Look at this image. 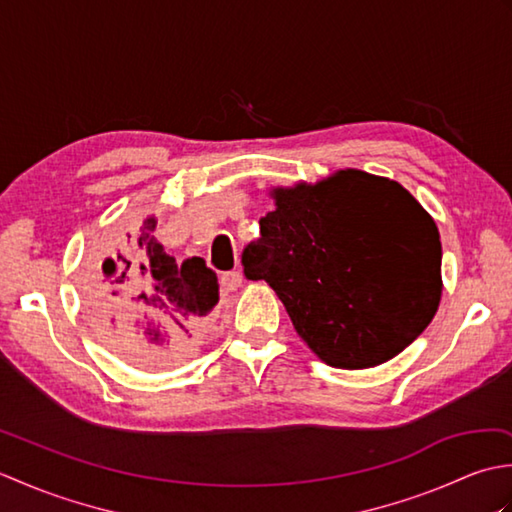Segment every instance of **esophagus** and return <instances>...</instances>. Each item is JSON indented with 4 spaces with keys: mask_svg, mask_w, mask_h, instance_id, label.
<instances>
[{
    "mask_svg": "<svg viewBox=\"0 0 512 512\" xmlns=\"http://www.w3.org/2000/svg\"><path fill=\"white\" fill-rule=\"evenodd\" d=\"M242 279L244 277H242V273H239V270H228V273H224L220 277V286H222L224 292H233V290L242 286Z\"/></svg>",
    "mask_w": 512,
    "mask_h": 512,
    "instance_id": "obj_1",
    "label": "esophagus"
}]
</instances>
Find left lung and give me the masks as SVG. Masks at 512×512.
Returning a JSON list of instances; mask_svg holds the SVG:
<instances>
[{
  "instance_id": "obj_1",
  "label": "left lung",
  "mask_w": 512,
  "mask_h": 512,
  "mask_svg": "<svg viewBox=\"0 0 512 512\" xmlns=\"http://www.w3.org/2000/svg\"><path fill=\"white\" fill-rule=\"evenodd\" d=\"M270 195L244 275L277 292L323 363L376 367L418 339L440 306L442 244L402 184L341 169Z\"/></svg>"
}]
</instances>
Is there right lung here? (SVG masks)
Returning a JSON list of instances; mask_svg holds the SVG:
<instances>
[{
	"mask_svg": "<svg viewBox=\"0 0 512 512\" xmlns=\"http://www.w3.org/2000/svg\"><path fill=\"white\" fill-rule=\"evenodd\" d=\"M154 231V215L129 231L116 228L107 244L114 257L88 279V303L118 347L138 363L165 365L189 354L200 339L220 286L202 257L178 264Z\"/></svg>",
	"mask_w": 512,
	"mask_h": 512,
	"instance_id": "1",
	"label": "right lung"
}]
</instances>
